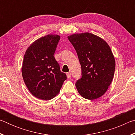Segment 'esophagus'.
Segmentation results:
<instances>
[{"label": "esophagus", "mask_w": 135, "mask_h": 135, "mask_svg": "<svg viewBox=\"0 0 135 135\" xmlns=\"http://www.w3.org/2000/svg\"><path fill=\"white\" fill-rule=\"evenodd\" d=\"M67 78L70 79V77H71V74L70 73H67Z\"/></svg>", "instance_id": "1"}]
</instances>
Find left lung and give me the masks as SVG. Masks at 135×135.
<instances>
[{
	"label": "left lung",
	"mask_w": 135,
	"mask_h": 135,
	"mask_svg": "<svg viewBox=\"0 0 135 135\" xmlns=\"http://www.w3.org/2000/svg\"><path fill=\"white\" fill-rule=\"evenodd\" d=\"M81 67V78L76 86L85 99L93 100L102 97L113 80L115 62L111 50L105 41L89 33L68 36Z\"/></svg>",
	"instance_id": "obj_1"
}]
</instances>
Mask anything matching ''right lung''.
Here are the masks:
<instances>
[{"label": "right lung", "mask_w": 135, "mask_h": 135, "mask_svg": "<svg viewBox=\"0 0 135 135\" xmlns=\"http://www.w3.org/2000/svg\"><path fill=\"white\" fill-rule=\"evenodd\" d=\"M59 39L56 35L40 37L25 53L22 77L30 92L38 99L50 100L56 97L67 78L54 56Z\"/></svg>", "instance_id": "obj_1"}]
</instances>
